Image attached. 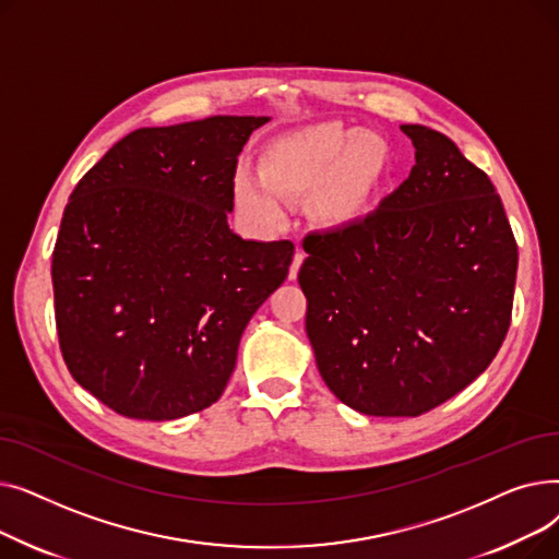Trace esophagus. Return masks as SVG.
<instances>
[{
	"instance_id": "1",
	"label": "esophagus",
	"mask_w": 559,
	"mask_h": 559,
	"mask_svg": "<svg viewBox=\"0 0 559 559\" xmlns=\"http://www.w3.org/2000/svg\"><path fill=\"white\" fill-rule=\"evenodd\" d=\"M304 260H306V253H304L301 249H297L295 260H292V264H289V281H295V278H297L299 267H301V262H304Z\"/></svg>"
}]
</instances>
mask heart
I'll return each mask as SVG.
<instances>
[{
  "label": "heart",
  "instance_id": "1",
  "mask_svg": "<svg viewBox=\"0 0 559 559\" xmlns=\"http://www.w3.org/2000/svg\"><path fill=\"white\" fill-rule=\"evenodd\" d=\"M390 144L371 131L319 122L285 133L264 146L260 179L235 176V201L262 226L285 217L281 197L312 192V211L326 226L354 224L369 209L376 188L390 167Z\"/></svg>",
  "mask_w": 559,
  "mask_h": 559
}]
</instances>
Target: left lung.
<instances>
[{
    "instance_id": "left-lung-1",
    "label": "left lung",
    "mask_w": 559,
    "mask_h": 559,
    "mask_svg": "<svg viewBox=\"0 0 559 559\" xmlns=\"http://www.w3.org/2000/svg\"><path fill=\"white\" fill-rule=\"evenodd\" d=\"M417 165L365 219L304 240L317 369L348 407L419 417L489 367L510 329L516 242L489 176L403 124Z\"/></svg>"
}]
</instances>
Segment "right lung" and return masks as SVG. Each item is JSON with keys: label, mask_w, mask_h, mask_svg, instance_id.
<instances>
[{"label": "right lung", "mask_w": 559, "mask_h": 559, "mask_svg": "<svg viewBox=\"0 0 559 559\" xmlns=\"http://www.w3.org/2000/svg\"><path fill=\"white\" fill-rule=\"evenodd\" d=\"M270 117L144 127L76 183L51 255L56 329L76 383L117 415L171 421L213 405L295 245L228 228L233 179Z\"/></svg>", "instance_id": "obj_1"}]
</instances>
